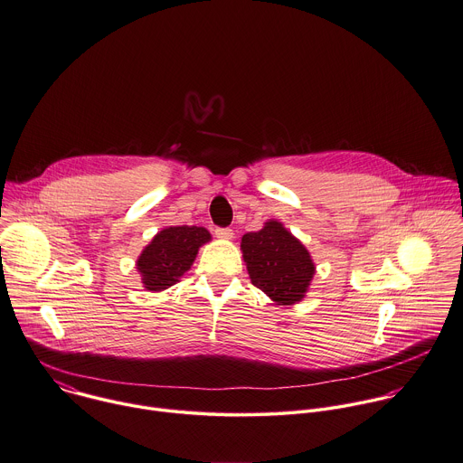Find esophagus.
Wrapping results in <instances>:
<instances>
[{
    "label": "esophagus",
    "mask_w": 463,
    "mask_h": 463,
    "mask_svg": "<svg viewBox=\"0 0 463 463\" xmlns=\"http://www.w3.org/2000/svg\"><path fill=\"white\" fill-rule=\"evenodd\" d=\"M214 234H216V238H222V240H232V236H234L232 229H229V227H216Z\"/></svg>",
    "instance_id": "1"
}]
</instances>
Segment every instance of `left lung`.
I'll list each match as a JSON object with an SVG mask.
<instances>
[{"label":"left lung","instance_id":"8db88e82","mask_svg":"<svg viewBox=\"0 0 463 463\" xmlns=\"http://www.w3.org/2000/svg\"><path fill=\"white\" fill-rule=\"evenodd\" d=\"M241 250L256 288L281 305L303 299L316 267L308 250L279 222L243 234Z\"/></svg>","mask_w":463,"mask_h":463}]
</instances>
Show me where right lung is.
Segmentation results:
<instances>
[{
	"label": "right lung",
	"mask_w": 463,
	"mask_h": 463,
	"mask_svg": "<svg viewBox=\"0 0 463 463\" xmlns=\"http://www.w3.org/2000/svg\"><path fill=\"white\" fill-rule=\"evenodd\" d=\"M211 240L203 227H167L142 250L137 269L147 290L160 292L173 287L191 269L200 245Z\"/></svg>",
	"instance_id": "right-lung-1"
}]
</instances>
